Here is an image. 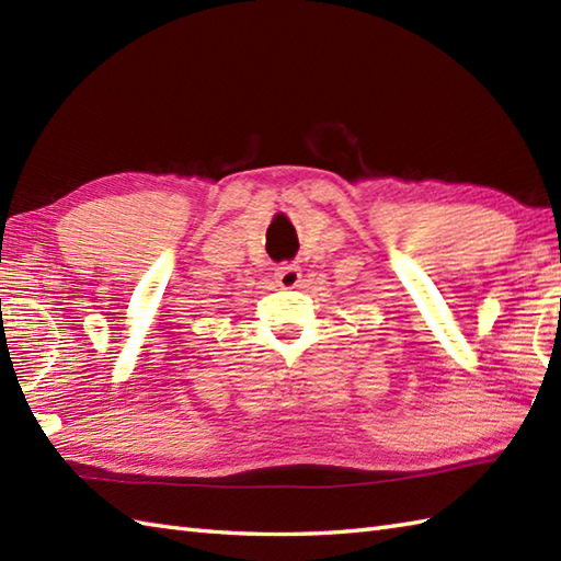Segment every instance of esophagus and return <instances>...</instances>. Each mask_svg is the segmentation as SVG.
<instances>
[{
    "mask_svg": "<svg viewBox=\"0 0 561 561\" xmlns=\"http://www.w3.org/2000/svg\"><path fill=\"white\" fill-rule=\"evenodd\" d=\"M274 282H277L282 289L299 287L301 267L299 265H291V262H284V265H279L277 270H274Z\"/></svg>",
    "mask_w": 561,
    "mask_h": 561,
    "instance_id": "1",
    "label": "esophagus"
}]
</instances>
